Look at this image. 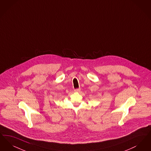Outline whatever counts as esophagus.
<instances>
[{
	"label": "esophagus",
	"instance_id": "obj_1",
	"mask_svg": "<svg viewBox=\"0 0 151 151\" xmlns=\"http://www.w3.org/2000/svg\"><path fill=\"white\" fill-rule=\"evenodd\" d=\"M80 90H81L80 88H77V89H75V90H74V91H75V92H79Z\"/></svg>",
	"mask_w": 151,
	"mask_h": 151
}]
</instances>
